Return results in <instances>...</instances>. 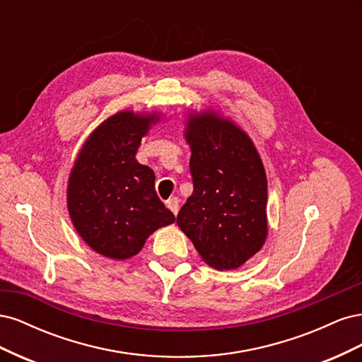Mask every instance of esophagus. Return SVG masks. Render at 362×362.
<instances>
[{
    "label": "esophagus",
    "mask_w": 362,
    "mask_h": 362,
    "mask_svg": "<svg viewBox=\"0 0 362 362\" xmlns=\"http://www.w3.org/2000/svg\"><path fill=\"white\" fill-rule=\"evenodd\" d=\"M166 205L175 216L178 214V211H180V199L178 198H170L169 201H166Z\"/></svg>",
    "instance_id": "esophagus-1"
}]
</instances>
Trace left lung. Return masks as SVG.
<instances>
[{
    "label": "left lung",
    "instance_id": "obj_1",
    "mask_svg": "<svg viewBox=\"0 0 362 362\" xmlns=\"http://www.w3.org/2000/svg\"><path fill=\"white\" fill-rule=\"evenodd\" d=\"M193 193L177 223L208 266L237 269L267 237V178L259 154L242 128L213 110L192 113Z\"/></svg>",
    "mask_w": 362,
    "mask_h": 362
}]
</instances>
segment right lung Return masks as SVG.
<instances>
[{"instance_id": "1", "label": "right lung", "mask_w": 362, "mask_h": 362, "mask_svg": "<svg viewBox=\"0 0 362 362\" xmlns=\"http://www.w3.org/2000/svg\"><path fill=\"white\" fill-rule=\"evenodd\" d=\"M160 117L119 112L87 137L68 181V210L76 233L112 259L139 254L156 229L175 222L158 199L154 170L136 160L141 137Z\"/></svg>"}]
</instances>
